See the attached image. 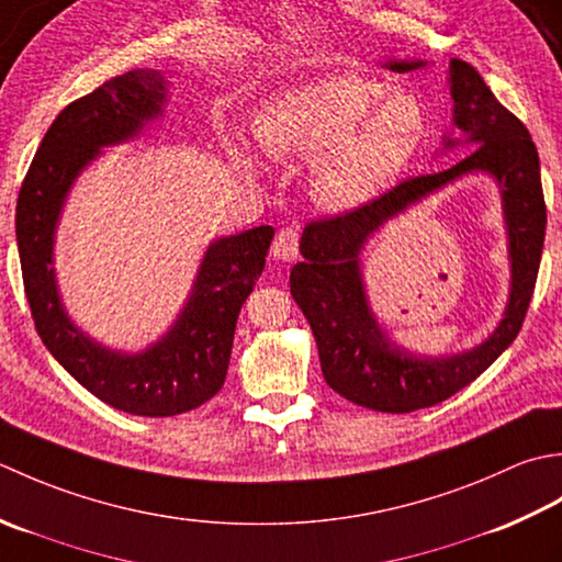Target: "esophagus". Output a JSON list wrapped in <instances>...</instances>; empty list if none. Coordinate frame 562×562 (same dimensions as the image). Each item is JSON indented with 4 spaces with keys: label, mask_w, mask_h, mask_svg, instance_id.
<instances>
[{
    "label": "esophagus",
    "mask_w": 562,
    "mask_h": 562,
    "mask_svg": "<svg viewBox=\"0 0 562 562\" xmlns=\"http://www.w3.org/2000/svg\"><path fill=\"white\" fill-rule=\"evenodd\" d=\"M297 243H301V233L297 227H281L279 235L273 237L271 255L283 261H291L297 257Z\"/></svg>",
    "instance_id": "1"
}]
</instances>
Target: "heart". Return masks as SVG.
I'll return each mask as SVG.
<instances>
[{
    "label": "heart",
    "mask_w": 562,
    "mask_h": 562,
    "mask_svg": "<svg viewBox=\"0 0 562 562\" xmlns=\"http://www.w3.org/2000/svg\"><path fill=\"white\" fill-rule=\"evenodd\" d=\"M427 133L419 99L361 75H327L271 97L255 116L269 155L313 159L317 199L349 209L375 196L417 155ZM237 157L251 167V157Z\"/></svg>",
    "instance_id": "b5f03b06"
}]
</instances>
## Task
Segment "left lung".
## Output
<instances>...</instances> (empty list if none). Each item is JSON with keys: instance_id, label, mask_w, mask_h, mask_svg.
Here are the masks:
<instances>
[{"instance_id": "obj_1", "label": "left lung", "mask_w": 562, "mask_h": 562, "mask_svg": "<svg viewBox=\"0 0 562 562\" xmlns=\"http://www.w3.org/2000/svg\"><path fill=\"white\" fill-rule=\"evenodd\" d=\"M422 63H395L412 70ZM453 123L475 147L449 169L400 181L359 209L311 221L301 237V255L291 271V293L311 323L319 366L331 391L378 412H415L443 403L483 373L524 325L541 265L546 201L541 165L526 125L499 104L473 65L449 63ZM458 140L446 135L443 150ZM471 170L495 176L506 211L513 291L506 317L483 346L431 360L400 350L376 327L360 277V249L378 226L407 204Z\"/></svg>"}]
</instances>
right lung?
Returning <instances> with one entry per match:
<instances>
[{
  "instance_id": "1",
  "label": "right lung",
  "mask_w": 562,
  "mask_h": 562,
  "mask_svg": "<svg viewBox=\"0 0 562 562\" xmlns=\"http://www.w3.org/2000/svg\"><path fill=\"white\" fill-rule=\"evenodd\" d=\"M165 101L162 72L131 70L67 104L45 133L16 201L21 273L43 345L91 395L140 417L181 415L221 391L239 311L265 269L273 237L271 225H259L215 239L175 327L140 353L111 351L72 325L53 269L55 225L67 191L101 147L140 133L162 113Z\"/></svg>"
}]
</instances>
